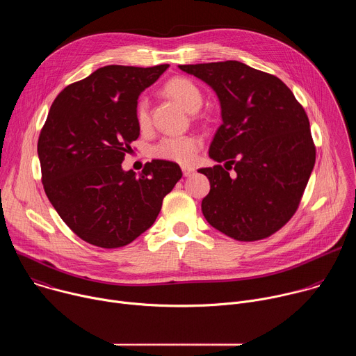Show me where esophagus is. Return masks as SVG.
I'll list each match as a JSON object with an SVG mask.
<instances>
[{
    "label": "esophagus",
    "mask_w": 356,
    "mask_h": 356,
    "mask_svg": "<svg viewBox=\"0 0 356 356\" xmlns=\"http://www.w3.org/2000/svg\"><path fill=\"white\" fill-rule=\"evenodd\" d=\"M181 170H183L184 177H190L194 173V168H188V166H183Z\"/></svg>",
    "instance_id": "1"
}]
</instances>
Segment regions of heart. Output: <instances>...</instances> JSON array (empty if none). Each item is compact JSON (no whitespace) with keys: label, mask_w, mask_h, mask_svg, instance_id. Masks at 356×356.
Returning a JSON list of instances; mask_svg holds the SVG:
<instances>
[{"label":"heart","mask_w":356,"mask_h":356,"mask_svg":"<svg viewBox=\"0 0 356 356\" xmlns=\"http://www.w3.org/2000/svg\"><path fill=\"white\" fill-rule=\"evenodd\" d=\"M165 94L176 99L188 113L197 111L202 104L200 88L186 77H173L163 86ZM135 120L140 131H146L152 125L150 103L147 97H139L135 106ZM201 149L200 138L194 135H169L162 138L154 146V155L159 159L175 162L179 165H190L194 162Z\"/></svg>","instance_id":"1"}]
</instances>
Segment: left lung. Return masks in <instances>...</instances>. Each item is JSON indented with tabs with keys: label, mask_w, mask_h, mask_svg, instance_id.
Instances as JSON below:
<instances>
[{
	"label": "left lung",
	"mask_w": 356,
	"mask_h": 356,
	"mask_svg": "<svg viewBox=\"0 0 356 356\" xmlns=\"http://www.w3.org/2000/svg\"><path fill=\"white\" fill-rule=\"evenodd\" d=\"M179 67L213 87L221 104L209 155L225 168L198 170L210 180L202 214L236 241L273 235L297 211L316 163L306 111L280 79L241 62Z\"/></svg>",
	"instance_id": "8db88e82"
}]
</instances>
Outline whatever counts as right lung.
Wrapping results in <instances>:
<instances>
[{"mask_svg": "<svg viewBox=\"0 0 356 356\" xmlns=\"http://www.w3.org/2000/svg\"><path fill=\"white\" fill-rule=\"evenodd\" d=\"M169 65L104 66L63 88L38 140L44 193L66 225L106 249L131 243L155 222L181 179L175 162H147L139 176L121 163L139 136L135 106Z\"/></svg>", "mask_w": 356, "mask_h": 356, "instance_id": "obj_1", "label": "right lung"}]
</instances>
